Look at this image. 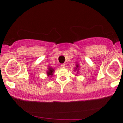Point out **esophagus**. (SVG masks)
Returning a JSON list of instances; mask_svg holds the SVG:
<instances>
[{"mask_svg": "<svg viewBox=\"0 0 123 123\" xmlns=\"http://www.w3.org/2000/svg\"><path fill=\"white\" fill-rule=\"evenodd\" d=\"M61 67L62 68H65V64H61Z\"/></svg>", "mask_w": 123, "mask_h": 123, "instance_id": "obj_1", "label": "esophagus"}]
</instances>
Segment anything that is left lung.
Listing matches in <instances>:
<instances>
[{
    "instance_id": "1",
    "label": "left lung",
    "mask_w": 123,
    "mask_h": 123,
    "mask_svg": "<svg viewBox=\"0 0 123 123\" xmlns=\"http://www.w3.org/2000/svg\"><path fill=\"white\" fill-rule=\"evenodd\" d=\"M79 65H78V64H77V65H76V67H75V71L77 69H78V68H79Z\"/></svg>"
}]
</instances>
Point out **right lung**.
Here are the masks:
<instances>
[{"instance_id": "1", "label": "right lung", "mask_w": 123, "mask_h": 123, "mask_svg": "<svg viewBox=\"0 0 123 123\" xmlns=\"http://www.w3.org/2000/svg\"><path fill=\"white\" fill-rule=\"evenodd\" d=\"M54 71H55V69L53 68H52V67L48 68V71H47V72H46L48 76H49V75H50V77L52 76L53 74H54Z\"/></svg>"}]
</instances>
